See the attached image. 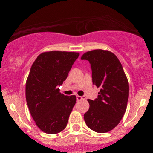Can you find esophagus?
I'll return each instance as SVG.
<instances>
[{
    "instance_id": "obj_1",
    "label": "esophagus",
    "mask_w": 153,
    "mask_h": 153,
    "mask_svg": "<svg viewBox=\"0 0 153 153\" xmlns=\"http://www.w3.org/2000/svg\"><path fill=\"white\" fill-rule=\"evenodd\" d=\"M77 101H80L82 99H85V96H77Z\"/></svg>"
}]
</instances>
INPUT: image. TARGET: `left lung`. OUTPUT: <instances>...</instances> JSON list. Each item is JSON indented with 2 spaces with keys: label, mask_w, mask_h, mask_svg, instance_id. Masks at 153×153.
Returning <instances> with one entry per match:
<instances>
[{
  "label": "left lung",
  "mask_w": 153,
  "mask_h": 153,
  "mask_svg": "<svg viewBox=\"0 0 153 153\" xmlns=\"http://www.w3.org/2000/svg\"><path fill=\"white\" fill-rule=\"evenodd\" d=\"M92 71L93 84L100 88L97 99H88L84 114L86 125L99 133L108 132L119 124L127 109L129 82L117 56L107 50H95L82 54Z\"/></svg>",
  "instance_id": "obj_1"
}]
</instances>
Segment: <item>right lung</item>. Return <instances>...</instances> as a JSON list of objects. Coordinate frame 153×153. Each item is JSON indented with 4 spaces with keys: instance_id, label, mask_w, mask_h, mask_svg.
<instances>
[{
    "instance_id": "right-lung-1",
    "label": "right lung",
    "mask_w": 153,
    "mask_h": 153,
    "mask_svg": "<svg viewBox=\"0 0 153 153\" xmlns=\"http://www.w3.org/2000/svg\"><path fill=\"white\" fill-rule=\"evenodd\" d=\"M79 53L51 51L38 56L26 83V99L36 126L47 134L66 127L76 103L75 96H65L57 86L66 80Z\"/></svg>"
}]
</instances>
